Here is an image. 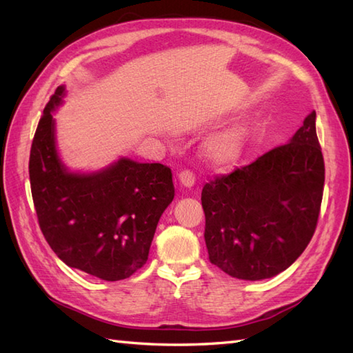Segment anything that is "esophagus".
<instances>
[{"instance_id": "esophagus-1", "label": "esophagus", "mask_w": 353, "mask_h": 353, "mask_svg": "<svg viewBox=\"0 0 353 353\" xmlns=\"http://www.w3.org/2000/svg\"><path fill=\"white\" fill-rule=\"evenodd\" d=\"M179 181H181V183L186 186V188H191L194 182H196V176H194V172L191 170H182L179 172Z\"/></svg>"}]
</instances>
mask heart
I'll use <instances>...</instances> for the list:
<instances>
[{"label":"heart","instance_id":"b5f03b06","mask_svg":"<svg viewBox=\"0 0 353 353\" xmlns=\"http://www.w3.org/2000/svg\"><path fill=\"white\" fill-rule=\"evenodd\" d=\"M247 142V132L243 127H232L214 134L205 144V156L215 168H228L241 157Z\"/></svg>","mask_w":353,"mask_h":353}]
</instances>
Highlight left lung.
Instances as JSON below:
<instances>
[{"mask_svg": "<svg viewBox=\"0 0 353 353\" xmlns=\"http://www.w3.org/2000/svg\"><path fill=\"white\" fill-rule=\"evenodd\" d=\"M323 186L325 161L311 112L288 144L203 186L211 264L245 281L283 272L316 232Z\"/></svg>", "mask_w": 353, "mask_h": 353, "instance_id": "8db88e82", "label": "left lung"}]
</instances>
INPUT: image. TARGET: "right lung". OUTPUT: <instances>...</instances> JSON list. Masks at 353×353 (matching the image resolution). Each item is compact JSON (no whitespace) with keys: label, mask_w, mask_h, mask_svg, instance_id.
I'll use <instances>...</instances> for the list:
<instances>
[{"label":"right lung","mask_w":353,"mask_h":353,"mask_svg":"<svg viewBox=\"0 0 353 353\" xmlns=\"http://www.w3.org/2000/svg\"><path fill=\"white\" fill-rule=\"evenodd\" d=\"M51 95L30 150L37 223L66 265L103 281L130 277L145 264L162 212L174 199L171 168L121 159L95 174H72L57 157Z\"/></svg>","instance_id":"right-lung-1"}]
</instances>
